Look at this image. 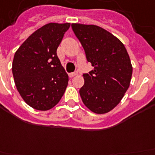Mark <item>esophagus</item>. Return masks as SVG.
<instances>
[{
    "mask_svg": "<svg viewBox=\"0 0 155 155\" xmlns=\"http://www.w3.org/2000/svg\"><path fill=\"white\" fill-rule=\"evenodd\" d=\"M77 74H78V72L77 71L71 72V73H70V74H69V76H70V77H74V76H75V75H77Z\"/></svg>",
    "mask_w": 155,
    "mask_h": 155,
    "instance_id": "34e87169",
    "label": "esophagus"
}]
</instances>
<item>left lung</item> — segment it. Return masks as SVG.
<instances>
[{
  "instance_id": "left-lung-1",
  "label": "left lung",
  "mask_w": 155,
  "mask_h": 155,
  "mask_svg": "<svg viewBox=\"0 0 155 155\" xmlns=\"http://www.w3.org/2000/svg\"><path fill=\"white\" fill-rule=\"evenodd\" d=\"M72 30L83 47L94 70L83 74L80 89L84 104L98 114L113 109L129 88L132 66L123 43L101 27L72 24Z\"/></svg>"
}]
</instances>
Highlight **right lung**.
Returning a JSON list of instances; mask_svg holds the SVG:
<instances>
[{"label":"right lung","instance_id":"right-lung-1","mask_svg":"<svg viewBox=\"0 0 155 155\" xmlns=\"http://www.w3.org/2000/svg\"><path fill=\"white\" fill-rule=\"evenodd\" d=\"M71 24L50 23L31 34L17 50L12 64L15 83L25 103L47 111L58 104L68 84V74L57 49Z\"/></svg>","mask_w":155,"mask_h":155}]
</instances>
